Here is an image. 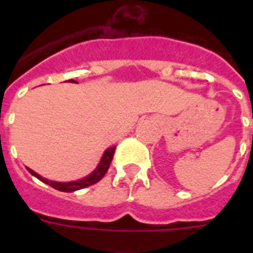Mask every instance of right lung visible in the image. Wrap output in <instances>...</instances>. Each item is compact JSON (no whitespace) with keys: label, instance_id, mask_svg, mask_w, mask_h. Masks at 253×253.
Returning a JSON list of instances; mask_svg holds the SVG:
<instances>
[{"label":"right lung","instance_id":"obj_1","mask_svg":"<svg viewBox=\"0 0 253 253\" xmlns=\"http://www.w3.org/2000/svg\"><path fill=\"white\" fill-rule=\"evenodd\" d=\"M67 82L76 84L75 80H68ZM115 148L116 147H110V148H107L106 151L104 152V154H102V157L101 160H100L97 167L91 172L90 175H87L86 177L80 178V180H76V181H69V182H58V181H51V180H48V178H44L43 176H40L39 173H37V172L33 171L31 169H29V167H26V169L30 172L31 175L35 176L38 180H40L42 182H44V184L49 185V186H51L53 189L63 191V193H73V191H77V190H81L87 186H91V185L99 182V181L104 177L105 173H106L107 169H109L111 161H113L114 153H115Z\"/></svg>","mask_w":253,"mask_h":253}]
</instances>
